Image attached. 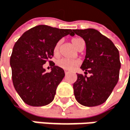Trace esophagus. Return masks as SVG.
Instances as JSON below:
<instances>
[{"mask_svg": "<svg viewBox=\"0 0 130 130\" xmlns=\"http://www.w3.org/2000/svg\"><path fill=\"white\" fill-rule=\"evenodd\" d=\"M64 73H66V75H67V74H69V71H67V70H64Z\"/></svg>", "mask_w": 130, "mask_h": 130, "instance_id": "34e87169", "label": "esophagus"}]
</instances>
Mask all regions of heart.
Instances as JSON below:
<instances>
[{"label": "heart", "instance_id": "obj_1", "mask_svg": "<svg viewBox=\"0 0 130 130\" xmlns=\"http://www.w3.org/2000/svg\"><path fill=\"white\" fill-rule=\"evenodd\" d=\"M84 42L83 40L80 38L75 37L73 38L72 39V43L74 45V47L78 48V46L81 44V43ZM60 46H61V41L57 42V44H55V48H54V53L55 55H58L59 51H60ZM57 64L61 67L63 69H66V70H72L73 69H75L78 64V61L77 60H74V59H69V58H61L57 61Z\"/></svg>", "mask_w": 130, "mask_h": 130}]
</instances>
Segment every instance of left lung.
<instances>
[{"label":"left lung","mask_w":130,"mask_h":130,"mask_svg":"<svg viewBox=\"0 0 130 130\" xmlns=\"http://www.w3.org/2000/svg\"><path fill=\"white\" fill-rule=\"evenodd\" d=\"M86 44V55L81 69L85 74H78L73 84L75 99L85 106H96L107 100L117 84L121 63L119 53L112 41L95 29L73 30Z\"/></svg>","instance_id":"8db88e82"}]
</instances>
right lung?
Returning <instances> with one entry per match:
<instances>
[{
    "label": "right lung",
    "instance_id": "add662e5",
    "mask_svg": "<svg viewBox=\"0 0 130 130\" xmlns=\"http://www.w3.org/2000/svg\"><path fill=\"white\" fill-rule=\"evenodd\" d=\"M68 35L75 34L71 29L38 25L24 32L15 43L10 59L12 81L26 104L43 106L53 101L64 72L50 59L57 42ZM47 61L52 66L50 73L43 68Z\"/></svg>",
    "mask_w": 130,
    "mask_h": 130
}]
</instances>
